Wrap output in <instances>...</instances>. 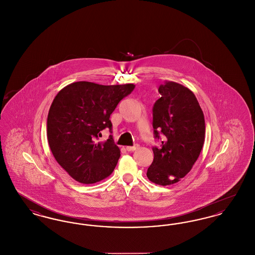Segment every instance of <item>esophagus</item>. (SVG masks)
I'll return each mask as SVG.
<instances>
[{
    "mask_svg": "<svg viewBox=\"0 0 255 255\" xmlns=\"http://www.w3.org/2000/svg\"><path fill=\"white\" fill-rule=\"evenodd\" d=\"M138 148V145L137 144H135V145L133 146H127L126 147V150L127 151H129V152H131V151H134V150H136Z\"/></svg>",
    "mask_w": 255,
    "mask_h": 255,
    "instance_id": "obj_1",
    "label": "esophagus"
}]
</instances>
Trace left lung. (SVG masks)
<instances>
[{
    "mask_svg": "<svg viewBox=\"0 0 255 255\" xmlns=\"http://www.w3.org/2000/svg\"><path fill=\"white\" fill-rule=\"evenodd\" d=\"M153 107L155 137L162 134L160 147H153L154 159L147 178L158 185L181 181L192 169L205 142V117L194 94L186 87L165 81L159 86Z\"/></svg>",
    "mask_w": 255,
    "mask_h": 255,
    "instance_id": "left-lung-1",
    "label": "left lung"
}]
</instances>
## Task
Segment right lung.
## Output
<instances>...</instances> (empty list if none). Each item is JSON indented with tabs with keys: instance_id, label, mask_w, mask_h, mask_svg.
<instances>
[{
	"instance_id": "right-lung-1",
	"label": "right lung",
	"mask_w": 255,
	"mask_h": 255,
	"mask_svg": "<svg viewBox=\"0 0 255 255\" xmlns=\"http://www.w3.org/2000/svg\"><path fill=\"white\" fill-rule=\"evenodd\" d=\"M133 88L79 81L64 87L54 97L47 122L49 148L76 182L95 183L113 173L121 150L112 135L103 142L97 139L105 128L111 132V114Z\"/></svg>"
}]
</instances>
